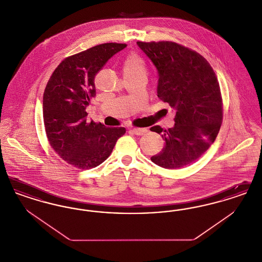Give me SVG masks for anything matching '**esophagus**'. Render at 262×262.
Here are the masks:
<instances>
[{"mask_svg":"<svg viewBox=\"0 0 262 262\" xmlns=\"http://www.w3.org/2000/svg\"><path fill=\"white\" fill-rule=\"evenodd\" d=\"M130 132H133L137 136H142V135H144L147 132V129L146 128H136L135 127V128H132Z\"/></svg>","mask_w":262,"mask_h":262,"instance_id":"obj_1","label":"esophagus"}]
</instances>
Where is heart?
I'll use <instances>...</instances> for the list:
<instances>
[{
  "label": "heart",
  "instance_id": "heart-1",
  "mask_svg": "<svg viewBox=\"0 0 262 262\" xmlns=\"http://www.w3.org/2000/svg\"><path fill=\"white\" fill-rule=\"evenodd\" d=\"M123 72L125 76L145 75L146 74L145 62L137 54H132L128 57H126L124 61Z\"/></svg>",
  "mask_w": 262,
  "mask_h": 262
}]
</instances>
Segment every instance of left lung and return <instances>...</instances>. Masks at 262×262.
<instances>
[{"label":"left lung","mask_w":262,"mask_h":262,"mask_svg":"<svg viewBox=\"0 0 262 262\" xmlns=\"http://www.w3.org/2000/svg\"><path fill=\"white\" fill-rule=\"evenodd\" d=\"M158 73L157 96L174 111V125L157 126L164 148L151 161L165 169L195 162L210 147L222 124V97L218 79L195 51L170 41L137 42Z\"/></svg>","instance_id":"8db88e82"}]
</instances>
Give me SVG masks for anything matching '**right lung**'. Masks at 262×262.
Instances as JSON below:
<instances>
[{"instance_id":"right-lung-1","label":"right lung","mask_w":262,"mask_h":262,"mask_svg":"<svg viewBox=\"0 0 262 262\" xmlns=\"http://www.w3.org/2000/svg\"><path fill=\"white\" fill-rule=\"evenodd\" d=\"M125 44L105 43L68 57L51 75L43 95V119L52 148L78 169L99 166L125 127L89 122L86 107L96 95L95 75Z\"/></svg>"}]
</instances>
